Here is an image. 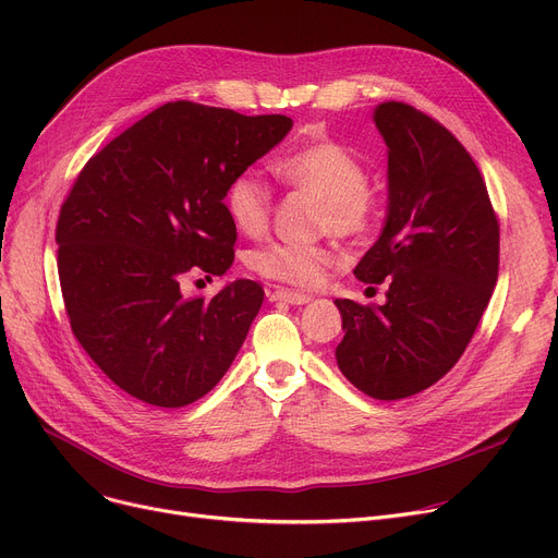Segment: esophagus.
<instances>
[{
  "instance_id": "1",
  "label": "esophagus",
  "mask_w": 558,
  "mask_h": 558,
  "mask_svg": "<svg viewBox=\"0 0 558 558\" xmlns=\"http://www.w3.org/2000/svg\"><path fill=\"white\" fill-rule=\"evenodd\" d=\"M269 301H282V303H289V305H305L312 301L310 294H303V291H291V289H269L267 291Z\"/></svg>"
}]
</instances>
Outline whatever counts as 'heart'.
Returning <instances> with one entry per match:
<instances>
[{
  "instance_id": "obj_1",
  "label": "heart",
  "mask_w": 558,
  "mask_h": 558,
  "mask_svg": "<svg viewBox=\"0 0 558 558\" xmlns=\"http://www.w3.org/2000/svg\"><path fill=\"white\" fill-rule=\"evenodd\" d=\"M276 175L289 185L318 201V228L337 238L357 240L373 230L377 221V201L366 187L368 171L364 162L335 140H320L284 156L276 165ZM226 210L234 228L244 234H259L269 223L271 192L255 173H242L228 185ZM330 251L324 246H303L274 242L251 255V267L264 278L312 287L324 278Z\"/></svg>"
}]
</instances>
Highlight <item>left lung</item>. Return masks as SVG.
<instances>
[{
	"mask_svg": "<svg viewBox=\"0 0 558 558\" xmlns=\"http://www.w3.org/2000/svg\"><path fill=\"white\" fill-rule=\"evenodd\" d=\"M373 122L387 144L389 205L355 276L387 282V303L335 301L345 332L335 357L366 396L400 400L438 383L473 339L497 282L500 226L446 126L400 101L379 104Z\"/></svg>",
	"mask_w": 558,
	"mask_h": 558,
	"instance_id": "left-lung-1",
	"label": "left lung"
}]
</instances>
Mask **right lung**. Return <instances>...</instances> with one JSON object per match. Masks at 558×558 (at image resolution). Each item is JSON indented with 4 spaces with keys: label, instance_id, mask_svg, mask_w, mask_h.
<instances>
[{
    "label": "right lung",
    "instance_id": "right-lung-1",
    "mask_svg": "<svg viewBox=\"0 0 558 558\" xmlns=\"http://www.w3.org/2000/svg\"><path fill=\"white\" fill-rule=\"evenodd\" d=\"M284 114L171 101L87 160L56 226L70 326L129 396L185 407L230 368L264 289L234 280L187 299L190 274L223 276L234 259L228 185L284 140Z\"/></svg>",
    "mask_w": 558,
    "mask_h": 558
}]
</instances>
